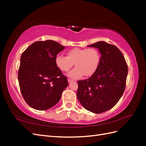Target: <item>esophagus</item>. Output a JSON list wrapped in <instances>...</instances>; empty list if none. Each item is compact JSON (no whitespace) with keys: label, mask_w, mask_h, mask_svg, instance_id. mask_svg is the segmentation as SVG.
Listing matches in <instances>:
<instances>
[{"label":"esophagus","mask_w":146,"mask_h":146,"mask_svg":"<svg viewBox=\"0 0 146 146\" xmlns=\"http://www.w3.org/2000/svg\"><path fill=\"white\" fill-rule=\"evenodd\" d=\"M68 83H72V82H74V80H71V79H68Z\"/></svg>","instance_id":"1"}]
</instances>
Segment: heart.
Wrapping results in <instances>:
<instances>
[{
  "label": "heart",
  "mask_w": 146,
  "mask_h": 146,
  "mask_svg": "<svg viewBox=\"0 0 146 146\" xmlns=\"http://www.w3.org/2000/svg\"><path fill=\"white\" fill-rule=\"evenodd\" d=\"M68 56L58 54L56 56L55 63L57 67L63 72H68L74 66L76 68L68 74V76L77 79L84 76H92L98 69L100 61V54L95 48H74L69 50Z\"/></svg>",
  "instance_id": "heart-1"
}]
</instances>
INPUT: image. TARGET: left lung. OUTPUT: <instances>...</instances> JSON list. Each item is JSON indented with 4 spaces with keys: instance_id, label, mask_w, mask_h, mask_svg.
<instances>
[{
    "instance_id": "obj_1",
    "label": "left lung",
    "mask_w": 146,
    "mask_h": 146,
    "mask_svg": "<svg viewBox=\"0 0 146 146\" xmlns=\"http://www.w3.org/2000/svg\"><path fill=\"white\" fill-rule=\"evenodd\" d=\"M88 47L99 50L100 64L91 77L77 82V96L86 110L99 114L112 108L121 99L125 88L128 67L116 46L99 41Z\"/></svg>"
}]
</instances>
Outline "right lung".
<instances>
[{
  "label": "right lung",
  "mask_w": 146,
  "mask_h": 146,
  "mask_svg": "<svg viewBox=\"0 0 146 146\" xmlns=\"http://www.w3.org/2000/svg\"><path fill=\"white\" fill-rule=\"evenodd\" d=\"M65 48L52 40L36 41L22 54L18 70L21 94L30 107L46 110L55 106L68 86V82L55 63Z\"/></svg>",
  "instance_id": "right-lung-1"
}]
</instances>
